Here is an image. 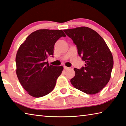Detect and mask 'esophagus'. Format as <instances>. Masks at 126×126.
Wrapping results in <instances>:
<instances>
[{"label": "esophagus", "instance_id": "esophagus-1", "mask_svg": "<svg viewBox=\"0 0 126 126\" xmlns=\"http://www.w3.org/2000/svg\"><path fill=\"white\" fill-rule=\"evenodd\" d=\"M69 67H66V66H64V69L65 70H67V69H69Z\"/></svg>", "mask_w": 126, "mask_h": 126}]
</instances>
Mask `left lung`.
Returning <instances> with one entry per match:
<instances>
[{
    "instance_id": "left-lung-1",
    "label": "left lung",
    "mask_w": 126,
    "mask_h": 126,
    "mask_svg": "<svg viewBox=\"0 0 126 126\" xmlns=\"http://www.w3.org/2000/svg\"><path fill=\"white\" fill-rule=\"evenodd\" d=\"M77 46L78 53L85 67L74 68L71 79L73 86L87 94L100 92L110 79L113 66L112 53L104 40L97 32L88 27L64 30Z\"/></svg>"
}]
</instances>
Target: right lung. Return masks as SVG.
Masks as SVG:
<instances>
[{
    "instance_id": "add662e5",
    "label": "right lung",
    "mask_w": 126,
    "mask_h": 126,
    "mask_svg": "<svg viewBox=\"0 0 126 126\" xmlns=\"http://www.w3.org/2000/svg\"><path fill=\"white\" fill-rule=\"evenodd\" d=\"M65 36L61 30H38L20 46L16 56V72L20 84L32 96H44L53 90L63 67L49 65L46 59L53 57L57 41Z\"/></svg>"
}]
</instances>
